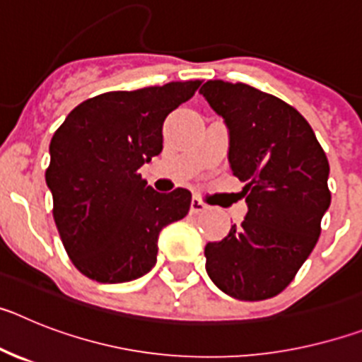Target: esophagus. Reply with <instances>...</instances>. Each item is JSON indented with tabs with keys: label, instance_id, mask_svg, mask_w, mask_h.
Listing matches in <instances>:
<instances>
[{
	"label": "esophagus",
	"instance_id": "34e87169",
	"mask_svg": "<svg viewBox=\"0 0 362 362\" xmlns=\"http://www.w3.org/2000/svg\"><path fill=\"white\" fill-rule=\"evenodd\" d=\"M204 210H209V204L203 203L201 199H197V197H194L190 203V212L192 214H199V212H204Z\"/></svg>",
	"mask_w": 362,
	"mask_h": 362
}]
</instances>
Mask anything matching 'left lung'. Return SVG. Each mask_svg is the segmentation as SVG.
Wrapping results in <instances>:
<instances>
[{
    "label": "left lung",
    "instance_id": "1",
    "mask_svg": "<svg viewBox=\"0 0 362 362\" xmlns=\"http://www.w3.org/2000/svg\"><path fill=\"white\" fill-rule=\"evenodd\" d=\"M228 129V163L245 185L241 226L204 246L206 274L221 292L263 300L283 292L303 267L330 206V165L308 121L288 103L245 83L201 86Z\"/></svg>",
    "mask_w": 362,
    "mask_h": 362
}]
</instances>
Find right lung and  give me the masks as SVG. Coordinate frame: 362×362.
Instances as JSON below:
<instances>
[{
    "label": "right lung",
    "mask_w": 362,
    "mask_h": 362,
    "mask_svg": "<svg viewBox=\"0 0 362 362\" xmlns=\"http://www.w3.org/2000/svg\"><path fill=\"white\" fill-rule=\"evenodd\" d=\"M201 81H175L86 99L50 141L47 187L54 221L74 267L98 283L145 276L159 232L190 210L192 194H159L137 170L163 150L166 116Z\"/></svg>",
    "instance_id": "1"
}]
</instances>
